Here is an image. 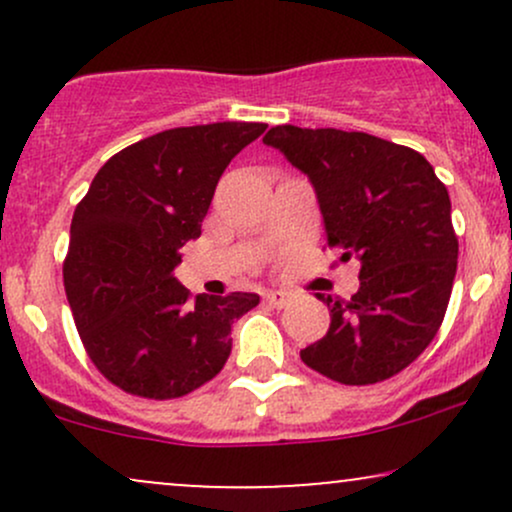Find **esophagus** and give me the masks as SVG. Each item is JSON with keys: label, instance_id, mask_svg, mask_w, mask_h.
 Here are the masks:
<instances>
[{"label": "esophagus", "instance_id": "esophagus-1", "mask_svg": "<svg viewBox=\"0 0 512 512\" xmlns=\"http://www.w3.org/2000/svg\"><path fill=\"white\" fill-rule=\"evenodd\" d=\"M264 301L272 305V308H284V305L291 301V293H286V291H267V293H264Z\"/></svg>", "mask_w": 512, "mask_h": 512}]
</instances>
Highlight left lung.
<instances>
[{
  "mask_svg": "<svg viewBox=\"0 0 512 512\" xmlns=\"http://www.w3.org/2000/svg\"><path fill=\"white\" fill-rule=\"evenodd\" d=\"M313 182L327 245L361 262L351 296H320L330 330L301 358L342 385H373L424 354L448 310L457 236L448 187L419 151L366 132L272 127L262 139Z\"/></svg>",
  "mask_w": 512,
  "mask_h": 512,
  "instance_id": "1",
  "label": "left lung"
}]
</instances>
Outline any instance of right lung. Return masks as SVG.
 Segmentation results:
<instances>
[{
    "label": "right lung",
    "mask_w": 512,
    "mask_h": 512,
    "mask_svg": "<svg viewBox=\"0 0 512 512\" xmlns=\"http://www.w3.org/2000/svg\"><path fill=\"white\" fill-rule=\"evenodd\" d=\"M264 129L158 132L110 158L76 204L64 291L88 358L129 395L175 399L209 383L231 356L233 320L260 303L243 291L192 298L173 272L223 170Z\"/></svg>",
    "instance_id": "add662e5"
}]
</instances>
